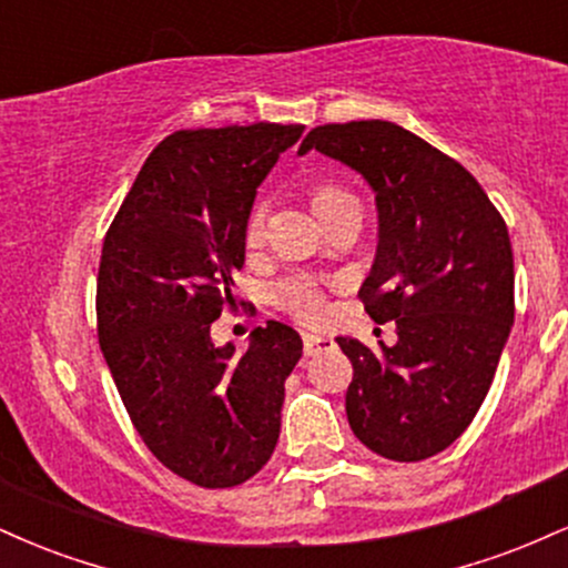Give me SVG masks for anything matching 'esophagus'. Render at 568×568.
<instances>
[{
	"label": "esophagus",
	"mask_w": 568,
	"mask_h": 568,
	"mask_svg": "<svg viewBox=\"0 0 568 568\" xmlns=\"http://www.w3.org/2000/svg\"><path fill=\"white\" fill-rule=\"evenodd\" d=\"M334 347V338L325 334H304V355H315V352Z\"/></svg>",
	"instance_id": "obj_1"
}]
</instances>
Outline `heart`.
Masks as SVG:
<instances>
[{"label": "heart", "mask_w": 568, "mask_h": 568, "mask_svg": "<svg viewBox=\"0 0 568 568\" xmlns=\"http://www.w3.org/2000/svg\"><path fill=\"white\" fill-rule=\"evenodd\" d=\"M310 202L315 216L328 224L334 221L338 213L352 211L357 207V202L347 189L328 184V181H317V184L310 186ZM243 240L247 247L262 245L264 240V207H253L245 219V230H243ZM275 302L277 306H283L285 312L291 315L302 317V321H315V317L323 315L325 310V296L321 283L315 277L306 275V272H296V275L280 280L275 285Z\"/></svg>", "instance_id": "1"}]
</instances>
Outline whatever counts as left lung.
Wrapping results in <instances>:
<instances>
[{"label": "left lung", "instance_id": "obj_1", "mask_svg": "<svg viewBox=\"0 0 568 568\" xmlns=\"http://www.w3.org/2000/svg\"><path fill=\"white\" fill-rule=\"evenodd\" d=\"M310 149L376 192L379 247L357 296L376 323L397 325L376 352L336 338L352 363L349 427L384 459H429L470 427L510 336L507 224L459 162L395 122L321 125L298 152Z\"/></svg>", "mask_w": 568, "mask_h": 568}]
</instances>
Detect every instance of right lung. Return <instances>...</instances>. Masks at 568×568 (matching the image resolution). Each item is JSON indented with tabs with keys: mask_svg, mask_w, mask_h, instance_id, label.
<instances>
[{
	"mask_svg": "<svg viewBox=\"0 0 568 568\" xmlns=\"http://www.w3.org/2000/svg\"><path fill=\"white\" fill-rule=\"evenodd\" d=\"M304 125L175 130L154 146L103 237L98 342L130 422L168 470L202 488L245 484L280 438L302 336L266 321L243 355L211 323L234 306L256 186Z\"/></svg>",
	"mask_w": 568,
	"mask_h": 568,
	"instance_id": "obj_1",
	"label": "right lung"
}]
</instances>
